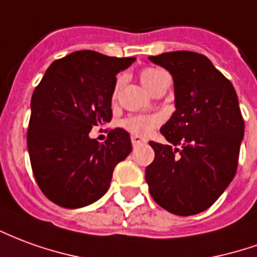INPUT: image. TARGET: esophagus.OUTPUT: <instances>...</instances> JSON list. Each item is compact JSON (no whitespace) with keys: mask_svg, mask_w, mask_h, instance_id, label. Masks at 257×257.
<instances>
[{"mask_svg":"<svg viewBox=\"0 0 257 257\" xmlns=\"http://www.w3.org/2000/svg\"><path fill=\"white\" fill-rule=\"evenodd\" d=\"M131 142L134 146H138V145H142V143H146V139H143L141 136H136V135H132L131 136Z\"/></svg>","mask_w":257,"mask_h":257,"instance_id":"obj_1","label":"esophagus"}]
</instances>
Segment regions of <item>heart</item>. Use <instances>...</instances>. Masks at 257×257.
Masks as SVG:
<instances>
[{
	"label": "heart",
	"instance_id": "heart-1",
	"mask_svg": "<svg viewBox=\"0 0 257 257\" xmlns=\"http://www.w3.org/2000/svg\"><path fill=\"white\" fill-rule=\"evenodd\" d=\"M166 76V73L156 68H145L139 72V79L143 85L146 86L149 90L153 93V90L159 86V83ZM118 89V85L115 87ZM163 122V116L160 114L153 115H131L126 116L122 121V126L131 134L136 136H147L153 132L154 128H157L160 123Z\"/></svg>",
	"mask_w": 257,
	"mask_h": 257
}]
</instances>
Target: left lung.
Segmentation results:
<instances>
[{
    "label": "left lung",
    "mask_w": 257,
    "mask_h": 257,
    "mask_svg": "<svg viewBox=\"0 0 257 257\" xmlns=\"http://www.w3.org/2000/svg\"><path fill=\"white\" fill-rule=\"evenodd\" d=\"M149 60L172 75L177 107L160 129L170 143L150 142L149 192L172 214L193 216L209 209L235 177L245 131L238 97L202 54L172 51Z\"/></svg>",
    "instance_id": "8db88e82"
}]
</instances>
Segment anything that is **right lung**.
<instances>
[{
	"instance_id": "obj_1",
	"label": "right lung",
	"mask_w": 257,
	"mask_h": 257,
	"mask_svg": "<svg viewBox=\"0 0 257 257\" xmlns=\"http://www.w3.org/2000/svg\"><path fill=\"white\" fill-rule=\"evenodd\" d=\"M135 57L83 50L54 61L32 96L28 150L36 182L51 202L78 209L110 188L115 166L132 150L131 136L111 129L104 143L89 138L110 122L115 75Z\"/></svg>"
}]
</instances>
